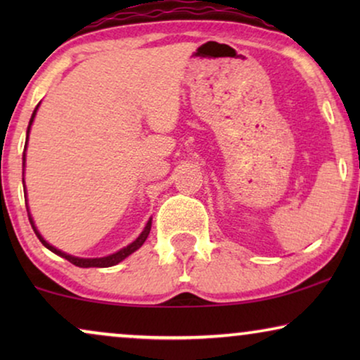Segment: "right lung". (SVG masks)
I'll list each match as a JSON object with an SVG mask.
<instances>
[{
  "label": "right lung",
  "instance_id": "1",
  "mask_svg": "<svg viewBox=\"0 0 360 360\" xmlns=\"http://www.w3.org/2000/svg\"><path fill=\"white\" fill-rule=\"evenodd\" d=\"M37 108H39V105L36 106V110H34V112H32L31 121H29V126H27V139H29V131H31V124H32L34 117H36ZM27 139H26V146H24V155H22V160H24V162H26V147H27ZM22 181H24V180H22ZM24 193H26V185H24ZM24 196H26V195H24ZM27 216H29V221H31V226H32L34 233H36V236L39 238V240H41V243H42L44 245H46V248H47L49 250H52L53 254H57V255H60V257L67 259L68 262H72L73 265H77V267H83V269H88V267H112V265L120 264L121 260H124V259L127 257V255H131L132 252H136V250L139 249L141 245L146 243L147 236H149V233H150V226H152V219H149V221H147V224H146L144 231H142V233L139 234V238H137V239L134 240V243H131L129 245H126V248H122L121 250H117V252H115V254L106 255V257H100V259H80V257H73V255H70V254L62 252V250H58V249L53 248V245L49 244L47 240L42 238L41 233H39L36 226H34V221H32V216H31V213H29V208H27Z\"/></svg>",
  "mask_w": 360,
  "mask_h": 360
}]
</instances>
